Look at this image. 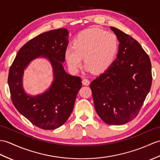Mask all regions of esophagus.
I'll list each match as a JSON object with an SVG mask.
<instances>
[{
    "instance_id": "esophagus-1",
    "label": "esophagus",
    "mask_w": 160,
    "mask_h": 160,
    "mask_svg": "<svg viewBox=\"0 0 160 160\" xmlns=\"http://www.w3.org/2000/svg\"><path fill=\"white\" fill-rule=\"evenodd\" d=\"M82 84H84V85H88L89 84V83H90V81H89L88 79H87V78H84L83 80H82Z\"/></svg>"
}]
</instances>
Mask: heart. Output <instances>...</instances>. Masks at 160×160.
Returning a JSON list of instances; mask_svg holds the SVG:
<instances>
[{"instance_id": "obj_1", "label": "heart", "mask_w": 160, "mask_h": 160, "mask_svg": "<svg viewBox=\"0 0 160 160\" xmlns=\"http://www.w3.org/2000/svg\"><path fill=\"white\" fill-rule=\"evenodd\" d=\"M118 50V39L114 33L99 28L84 30L67 48L64 57L69 68L78 72L84 58L86 69L96 73L105 72L112 64Z\"/></svg>"}]
</instances>
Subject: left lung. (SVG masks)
Wrapping results in <instances>:
<instances>
[{"instance_id":"1","label":"left lung","mask_w":160,"mask_h":160,"mask_svg":"<svg viewBox=\"0 0 160 160\" xmlns=\"http://www.w3.org/2000/svg\"><path fill=\"white\" fill-rule=\"evenodd\" d=\"M110 29L119 42L117 58L90 87L99 117L107 124L118 125L138 115L151 89V63L136 39L119 29Z\"/></svg>"}]
</instances>
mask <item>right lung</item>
<instances>
[{
	"instance_id": "right-lung-1",
	"label": "right lung",
	"mask_w": 160,
	"mask_h": 160,
	"mask_svg": "<svg viewBox=\"0 0 160 160\" xmlns=\"http://www.w3.org/2000/svg\"><path fill=\"white\" fill-rule=\"evenodd\" d=\"M68 38L67 28L42 33L20 48L9 69L8 84L14 106L33 125L43 129H54L65 123L82 87L80 78L69 75L62 66ZM41 57L51 62L54 80L47 91L32 96L23 88V72L30 62Z\"/></svg>"
}]
</instances>
